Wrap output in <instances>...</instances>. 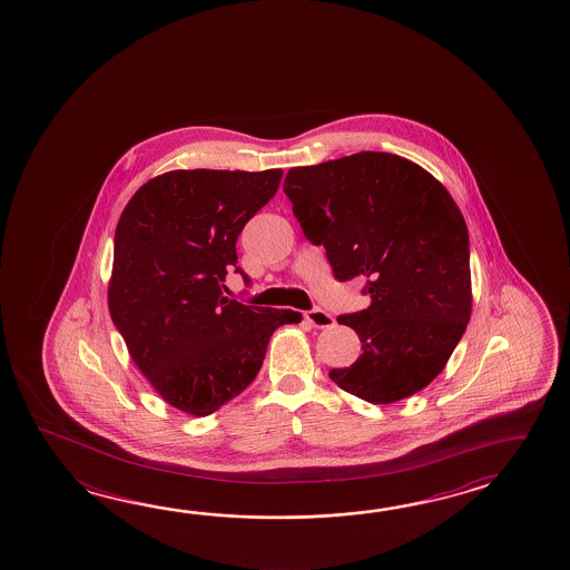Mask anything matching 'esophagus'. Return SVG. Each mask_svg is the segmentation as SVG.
<instances>
[{"label":"esophagus","instance_id":"esophagus-1","mask_svg":"<svg viewBox=\"0 0 570 570\" xmlns=\"http://www.w3.org/2000/svg\"><path fill=\"white\" fill-rule=\"evenodd\" d=\"M303 317H305V322L307 324L313 325V327H334L335 320L330 315V313L324 312V309H309V312L303 313Z\"/></svg>","mask_w":570,"mask_h":570}]
</instances>
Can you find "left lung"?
<instances>
[{"mask_svg": "<svg viewBox=\"0 0 570 570\" xmlns=\"http://www.w3.org/2000/svg\"><path fill=\"white\" fill-rule=\"evenodd\" d=\"M283 191L337 281L364 277L368 307L340 315L362 356L330 372L362 401L389 404L445 368L471 315L468 226L439 179L404 157L360 151L291 168Z\"/></svg>", "mask_w": 570, "mask_h": 570, "instance_id": "8db88e82", "label": "left lung"}]
</instances>
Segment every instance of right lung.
<instances>
[{
    "label": "right lung",
    "mask_w": 570,
    "mask_h": 570,
    "mask_svg": "<svg viewBox=\"0 0 570 570\" xmlns=\"http://www.w3.org/2000/svg\"><path fill=\"white\" fill-rule=\"evenodd\" d=\"M283 169H176L149 179L115 230L109 312L137 368L164 401L206 416L263 366L268 340L293 309L224 297L236 238L279 188Z\"/></svg>",
    "instance_id": "obj_1"
}]
</instances>
